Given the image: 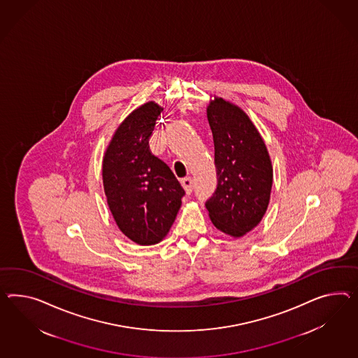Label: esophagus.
<instances>
[{"label":"esophagus","instance_id":"esophagus-1","mask_svg":"<svg viewBox=\"0 0 358 358\" xmlns=\"http://www.w3.org/2000/svg\"><path fill=\"white\" fill-rule=\"evenodd\" d=\"M182 187L187 194H191L193 191V179L192 178H185L182 180Z\"/></svg>","mask_w":358,"mask_h":358}]
</instances>
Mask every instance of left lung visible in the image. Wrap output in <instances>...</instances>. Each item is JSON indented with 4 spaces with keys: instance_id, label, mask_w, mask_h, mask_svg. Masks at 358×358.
<instances>
[{
    "instance_id": "1",
    "label": "left lung",
    "mask_w": 358,
    "mask_h": 358,
    "mask_svg": "<svg viewBox=\"0 0 358 358\" xmlns=\"http://www.w3.org/2000/svg\"><path fill=\"white\" fill-rule=\"evenodd\" d=\"M206 114L218 187L205 205L217 229L241 238L267 210L273 187L271 159L256 126L238 105L214 96Z\"/></svg>"
}]
</instances>
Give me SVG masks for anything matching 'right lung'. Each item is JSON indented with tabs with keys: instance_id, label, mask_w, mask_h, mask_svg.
Instances as JSON below:
<instances>
[{
	"instance_id": "right-lung-1",
	"label": "right lung",
	"mask_w": 358,
	"mask_h": 358,
	"mask_svg": "<svg viewBox=\"0 0 358 358\" xmlns=\"http://www.w3.org/2000/svg\"><path fill=\"white\" fill-rule=\"evenodd\" d=\"M162 108L149 101L115 129L102 159V183L118 229L138 245L165 238L184 189L170 167L153 156L149 138Z\"/></svg>"
}]
</instances>
